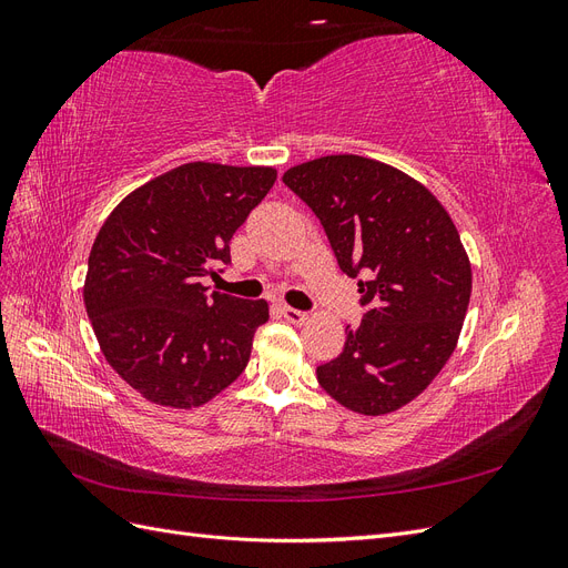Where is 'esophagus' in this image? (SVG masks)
I'll return each instance as SVG.
<instances>
[{
  "label": "esophagus",
  "mask_w": 568,
  "mask_h": 568,
  "mask_svg": "<svg viewBox=\"0 0 568 568\" xmlns=\"http://www.w3.org/2000/svg\"><path fill=\"white\" fill-rule=\"evenodd\" d=\"M282 315H284V320L291 322V324H303V322L307 320V313L296 311V307H288V305L282 307Z\"/></svg>",
  "instance_id": "obj_1"
}]
</instances>
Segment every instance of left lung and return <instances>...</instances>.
Listing matches in <instances>:
<instances>
[{
    "label": "left lung",
    "instance_id": "1",
    "mask_svg": "<svg viewBox=\"0 0 568 568\" xmlns=\"http://www.w3.org/2000/svg\"><path fill=\"white\" fill-rule=\"evenodd\" d=\"M282 180L320 217L338 267L363 277V322L317 367L320 386L359 415L400 409L448 363L467 315L471 265L455 222L424 184L353 153L294 165Z\"/></svg>",
    "mask_w": 568,
    "mask_h": 568
}]
</instances>
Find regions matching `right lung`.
<instances>
[{"label":"right lung","mask_w":568,"mask_h":568,"mask_svg":"<svg viewBox=\"0 0 568 568\" xmlns=\"http://www.w3.org/2000/svg\"><path fill=\"white\" fill-rule=\"evenodd\" d=\"M277 180L263 165L184 163L120 201L101 225L84 307L106 363L149 403L192 409L248 365L270 307L201 284Z\"/></svg>","instance_id":"add662e5"}]
</instances>
